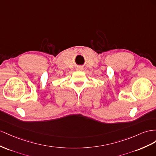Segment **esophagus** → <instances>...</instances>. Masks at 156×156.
<instances>
[{
  "mask_svg": "<svg viewBox=\"0 0 156 156\" xmlns=\"http://www.w3.org/2000/svg\"><path fill=\"white\" fill-rule=\"evenodd\" d=\"M82 68H81V67H79L78 69V70H82Z\"/></svg>",
  "mask_w": 156,
  "mask_h": 156,
  "instance_id": "obj_1",
  "label": "esophagus"
}]
</instances>
